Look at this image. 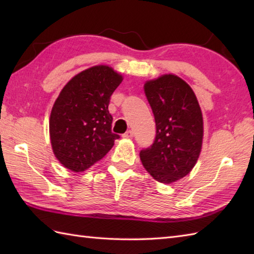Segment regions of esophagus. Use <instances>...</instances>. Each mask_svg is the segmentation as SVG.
<instances>
[{
    "mask_svg": "<svg viewBox=\"0 0 254 254\" xmlns=\"http://www.w3.org/2000/svg\"><path fill=\"white\" fill-rule=\"evenodd\" d=\"M133 131L132 130H127L126 133L124 134H122V137L123 138H131V137H133Z\"/></svg>",
    "mask_w": 254,
    "mask_h": 254,
    "instance_id": "1",
    "label": "esophagus"
}]
</instances>
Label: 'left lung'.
<instances>
[{
	"label": "left lung",
	"instance_id": "8db88e82",
	"mask_svg": "<svg viewBox=\"0 0 254 254\" xmlns=\"http://www.w3.org/2000/svg\"><path fill=\"white\" fill-rule=\"evenodd\" d=\"M144 93L155 117L156 137L139 157L156 181L170 185L190 174L201 154V107L190 85L175 74L146 80Z\"/></svg>",
	"mask_w": 254,
	"mask_h": 254
}]
</instances>
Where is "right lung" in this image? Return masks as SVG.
<instances>
[{
  "label": "right lung",
  "mask_w": 254,
  "mask_h": 254,
  "mask_svg": "<svg viewBox=\"0 0 254 254\" xmlns=\"http://www.w3.org/2000/svg\"><path fill=\"white\" fill-rule=\"evenodd\" d=\"M123 76L109 65H95L68 80L53 104L49 133L53 154L73 172L104 158L119 135L111 132L110 97Z\"/></svg>",
  "instance_id": "right-lung-1"
}]
</instances>
